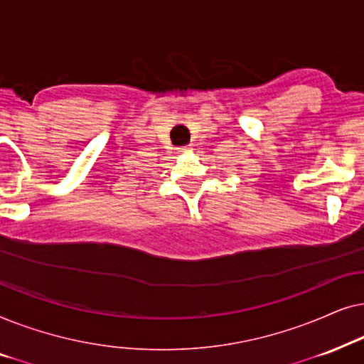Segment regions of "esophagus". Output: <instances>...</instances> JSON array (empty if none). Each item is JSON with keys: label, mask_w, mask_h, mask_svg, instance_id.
I'll use <instances>...</instances> for the list:
<instances>
[{"label": "esophagus", "mask_w": 364, "mask_h": 364, "mask_svg": "<svg viewBox=\"0 0 364 364\" xmlns=\"http://www.w3.org/2000/svg\"><path fill=\"white\" fill-rule=\"evenodd\" d=\"M188 151H191V148H190V146H181V148H178V153H179V154L188 153Z\"/></svg>", "instance_id": "34e87169"}]
</instances>
